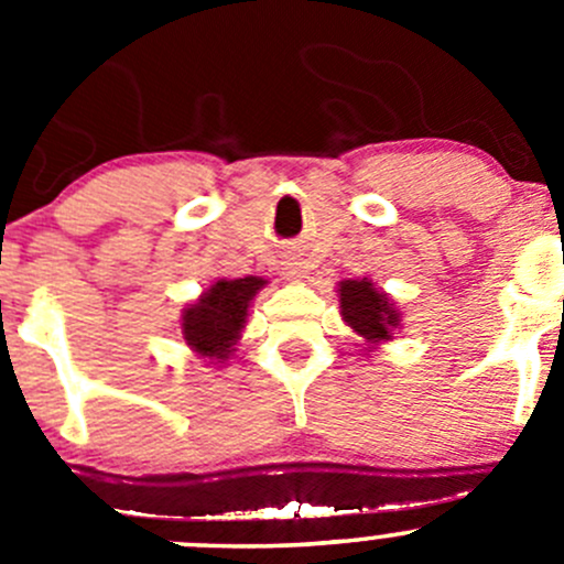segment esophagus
Here are the masks:
<instances>
[{"label": "esophagus", "mask_w": 564, "mask_h": 564, "mask_svg": "<svg viewBox=\"0 0 564 564\" xmlns=\"http://www.w3.org/2000/svg\"><path fill=\"white\" fill-rule=\"evenodd\" d=\"M292 275H297V270H292Z\"/></svg>", "instance_id": "obj_1"}]
</instances>
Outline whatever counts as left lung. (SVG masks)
Wrapping results in <instances>:
<instances>
[{"label":"left lung","mask_w":564,"mask_h":564,"mask_svg":"<svg viewBox=\"0 0 564 564\" xmlns=\"http://www.w3.org/2000/svg\"><path fill=\"white\" fill-rule=\"evenodd\" d=\"M340 294V316L366 340H390L398 327V314L390 300L373 289L371 281H344Z\"/></svg>","instance_id":"8db88e82"}]
</instances>
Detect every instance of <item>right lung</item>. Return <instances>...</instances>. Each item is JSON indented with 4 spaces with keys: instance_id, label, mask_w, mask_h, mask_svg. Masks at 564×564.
Masks as SVG:
<instances>
[{
    "instance_id": "right-lung-1",
    "label": "right lung",
    "mask_w": 564,
    "mask_h": 564,
    "mask_svg": "<svg viewBox=\"0 0 564 564\" xmlns=\"http://www.w3.org/2000/svg\"><path fill=\"white\" fill-rule=\"evenodd\" d=\"M264 286L261 278H237V281H218L196 305L182 316V335L187 344L204 357L224 360L235 346L242 324L248 318V305L256 292Z\"/></svg>"
}]
</instances>
